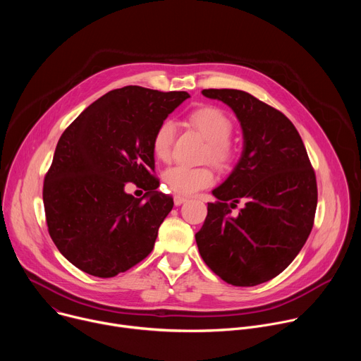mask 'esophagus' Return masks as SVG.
I'll return each mask as SVG.
<instances>
[{"label": "esophagus", "mask_w": 361, "mask_h": 361, "mask_svg": "<svg viewBox=\"0 0 361 361\" xmlns=\"http://www.w3.org/2000/svg\"><path fill=\"white\" fill-rule=\"evenodd\" d=\"M187 200H188V198L184 197V195H176V197H174V204H176V205H181V204L185 202Z\"/></svg>", "instance_id": "34e87169"}]
</instances>
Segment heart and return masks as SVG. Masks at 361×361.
<instances>
[{
    "instance_id": "1",
    "label": "heart",
    "mask_w": 361,
    "mask_h": 361,
    "mask_svg": "<svg viewBox=\"0 0 361 361\" xmlns=\"http://www.w3.org/2000/svg\"><path fill=\"white\" fill-rule=\"evenodd\" d=\"M188 121L205 138L209 140V148L205 156L216 166L226 167L234 159V145L230 141L233 123L228 116L216 107H200L190 113ZM176 137V124L173 120H163L152 135V154L160 161H169L171 157L173 142ZM166 184L173 192L191 195L205 187H210L214 180V171L210 167H187L174 166L164 174Z\"/></svg>"
}]
</instances>
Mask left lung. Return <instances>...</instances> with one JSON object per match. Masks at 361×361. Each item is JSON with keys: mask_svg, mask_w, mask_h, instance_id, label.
Listing matches in <instances>:
<instances>
[{"mask_svg": "<svg viewBox=\"0 0 361 361\" xmlns=\"http://www.w3.org/2000/svg\"><path fill=\"white\" fill-rule=\"evenodd\" d=\"M237 116L244 138L228 178L213 190L207 217L195 234L198 251L226 283H266L295 259L314 224L316 174L302 140L279 110L241 90H202ZM238 202L245 207L234 216Z\"/></svg>", "mask_w": 361, "mask_h": 361, "instance_id": "obj_1", "label": "left lung"}]
</instances>
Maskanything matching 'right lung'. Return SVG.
<instances>
[{"instance_id": "1", "label": "right lung", "mask_w": 361, "mask_h": 361, "mask_svg": "<svg viewBox=\"0 0 361 361\" xmlns=\"http://www.w3.org/2000/svg\"><path fill=\"white\" fill-rule=\"evenodd\" d=\"M188 97L117 88L94 101L60 137L44 180L45 220L60 252L81 271L114 277L151 252L174 205L157 191L151 141ZM127 182L147 192L141 199L127 195Z\"/></svg>"}]
</instances>
